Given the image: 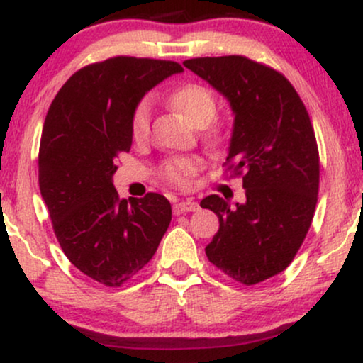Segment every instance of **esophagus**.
Wrapping results in <instances>:
<instances>
[{
    "label": "esophagus",
    "mask_w": 363,
    "mask_h": 363,
    "mask_svg": "<svg viewBox=\"0 0 363 363\" xmlns=\"http://www.w3.org/2000/svg\"><path fill=\"white\" fill-rule=\"evenodd\" d=\"M199 205L196 201H179L174 205V213L176 215H181V213H186V211H198Z\"/></svg>",
    "instance_id": "obj_1"
}]
</instances>
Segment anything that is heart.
Masks as SVG:
<instances>
[{"label":"heart","instance_id":"obj_1","mask_svg":"<svg viewBox=\"0 0 363 363\" xmlns=\"http://www.w3.org/2000/svg\"><path fill=\"white\" fill-rule=\"evenodd\" d=\"M170 102L189 123L196 126H206L216 114V99L208 86L201 83H186L176 89L170 95ZM150 121H152V104L141 101L136 106L131 118V136L136 143H145L150 135ZM210 138L218 140L220 129L211 126L208 129ZM203 167V160L198 155L172 157L162 165V176L170 184L186 187L198 170Z\"/></svg>","mask_w":363,"mask_h":363}]
</instances>
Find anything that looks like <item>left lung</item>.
Listing matches in <instances>:
<instances>
[{
    "label": "left lung",
    "mask_w": 363,
    "mask_h": 363,
    "mask_svg": "<svg viewBox=\"0 0 363 363\" xmlns=\"http://www.w3.org/2000/svg\"><path fill=\"white\" fill-rule=\"evenodd\" d=\"M184 66L227 99L234 114L227 160L242 176L245 201L201 199L220 228L210 262L242 285L290 264L309 230L319 191V153L306 106L291 83L244 56L196 57Z\"/></svg>",
    "instance_id": "8db88e82"
}]
</instances>
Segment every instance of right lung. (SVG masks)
Masks as SVG:
<instances>
[{
    "label": "right lung",
    "instance_id": "obj_1",
    "mask_svg": "<svg viewBox=\"0 0 363 363\" xmlns=\"http://www.w3.org/2000/svg\"><path fill=\"white\" fill-rule=\"evenodd\" d=\"M174 61L118 56L85 66L49 107L39 150V186L62 252L83 274L121 286L157 252L172 220L158 193L121 199L116 158L131 148V118L145 94L176 73Z\"/></svg>",
    "mask_w": 363,
    "mask_h": 363
}]
</instances>
